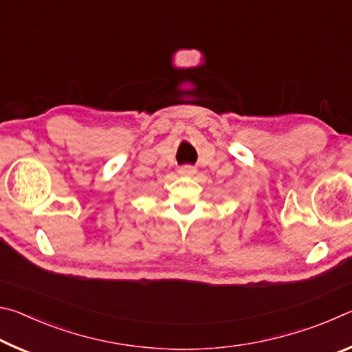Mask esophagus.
<instances>
[{
    "label": "esophagus",
    "instance_id": "obj_1",
    "mask_svg": "<svg viewBox=\"0 0 352 352\" xmlns=\"http://www.w3.org/2000/svg\"><path fill=\"white\" fill-rule=\"evenodd\" d=\"M195 168L194 166H189V164H186V166H182L180 169H178V174L180 175H184V177H192L194 174H195Z\"/></svg>",
    "mask_w": 352,
    "mask_h": 352
}]
</instances>
